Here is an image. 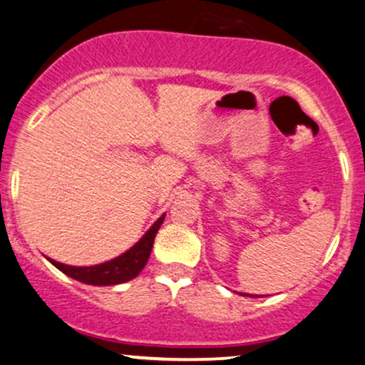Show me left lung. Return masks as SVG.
I'll return each mask as SVG.
<instances>
[{
    "label": "left lung",
    "mask_w": 365,
    "mask_h": 365,
    "mask_svg": "<svg viewBox=\"0 0 365 365\" xmlns=\"http://www.w3.org/2000/svg\"><path fill=\"white\" fill-rule=\"evenodd\" d=\"M244 296H252V294H244Z\"/></svg>",
    "instance_id": "8db88e82"
}]
</instances>
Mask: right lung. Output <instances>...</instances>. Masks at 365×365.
<instances>
[{"instance_id":"right-lung-1","label":"right lung","mask_w":365,"mask_h":365,"mask_svg":"<svg viewBox=\"0 0 365 365\" xmlns=\"http://www.w3.org/2000/svg\"><path fill=\"white\" fill-rule=\"evenodd\" d=\"M165 215L157 220V222L148 228V232L143 235L140 240L135 244L132 249H128L125 254L113 260H108L105 264L89 265V267H74V265H66L57 262V260H51V264L56 265L58 271L67 274L69 277L76 279V281L84 282V284L93 286H113L127 282L130 279L137 277L145 267L148 257H150L152 245H154L155 233L159 232L162 222H164Z\"/></svg>"}]
</instances>
